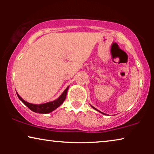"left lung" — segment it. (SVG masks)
Instances as JSON below:
<instances>
[{
  "label": "left lung",
  "instance_id": "1",
  "mask_svg": "<svg viewBox=\"0 0 154 154\" xmlns=\"http://www.w3.org/2000/svg\"><path fill=\"white\" fill-rule=\"evenodd\" d=\"M92 108H93V109H95V110H97V111H98V110H97V109H96L95 108H94V107H93V106H92ZM100 113H103V114H104V113L101 112V111H100Z\"/></svg>",
  "mask_w": 154,
  "mask_h": 154
}]
</instances>
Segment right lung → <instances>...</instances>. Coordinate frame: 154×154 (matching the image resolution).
<instances>
[{
  "mask_svg": "<svg viewBox=\"0 0 154 154\" xmlns=\"http://www.w3.org/2000/svg\"><path fill=\"white\" fill-rule=\"evenodd\" d=\"M68 88L69 87H67L66 88V90H65L63 92V93L60 96V97L57 99L56 100L42 104H31V103H29L26 102V101H24L17 93V94L19 99H20V100L32 111H34V112L38 113H48L52 112V111H54V109H56L57 108H58V107L64 102L65 99H66Z\"/></svg>",
  "mask_w": 154,
  "mask_h": 154,
  "instance_id": "obj_1",
  "label": "right lung"
}]
</instances>
